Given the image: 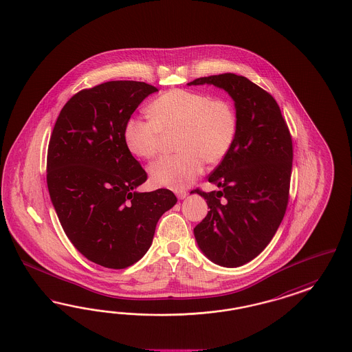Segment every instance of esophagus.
<instances>
[{
  "instance_id": "34e87169",
  "label": "esophagus",
  "mask_w": 352,
  "mask_h": 352,
  "mask_svg": "<svg viewBox=\"0 0 352 352\" xmlns=\"http://www.w3.org/2000/svg\"><path fill=\"white\" fill-rule=\"evenodd\" d=\"M176 195H177V198H179V199H184V198L188 195V190H185V189L176 190Z\"/></svg>"
}]
</instances>
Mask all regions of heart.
<instances>
[{"mask_svg": "<svg viewBox=\"0 0 352 352\" xmlns=\"http://www.w3.org/2000/svg\"><path fill=\"white\" fill-rule=\"evenodd\" d=\"M148 120L131 118L124 142L134 157L151 159L162 135H172L179 153L159 157L150 164V179L170 189L188 186L202 172L204 163L219 164L228 155L239 131V113L228 99L186 89L163 92L147 107Z\"/></svg>", "mask_w": 352, "mask_h": 352, "instance_id": "obj_1", "label": "heart"}]
</instances>
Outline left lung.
Wrapping results in <instances>:
<instances>
[{
  "label": "left lung",
  "instance_id": "8db88e82",
  "mask_svg": "<svg viewBox=\"0 0 352 352\" xmlns=\"http://www.w3.org/2000/svg\"><path fill=\"white\" fill-rule=\"evenodd\" d=\"M214 85L228 92L239 113V131L228 155L208 176L219 189H195L210 211L195 226L208 260L237 267L267 247L286 214L292 170V138L273 96L243 76L224 73L188 85Z\"/></svg>",
  "mask_w": 352,
  "mask_h": 352
}]
</instances>
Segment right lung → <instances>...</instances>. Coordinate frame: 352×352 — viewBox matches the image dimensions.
<instances>
[{"label":"right lung","mask_w":352,"mask_h":352,"mask_svg":"<svg viewBox=\"0 0 352 352\" xmlns=\"http://www.w3.org/2000/svg\"><path fill=\"white\" fill-rule=\"evenodd\" d=\"M157 91L137 80L85 89L64 105L50 140L47 184L60 223L80 254L108 269L141 260L177 202L168 189L137 192L147 173L124 142L133 112Z\"/></svg>","instance_id":"right-lung-1"}]
</instances>
